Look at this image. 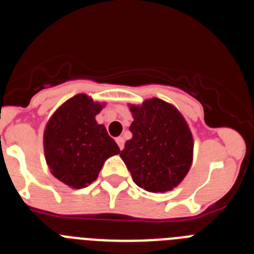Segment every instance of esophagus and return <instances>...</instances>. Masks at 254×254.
Returning <instances> with one entry per match:
<instances>
[{
    "label": "esophagus",
    "instance_id": "esophagus-1",
    "mask_svg": "<svg viewBox=\"0 0 254 254\" xmlns=\"http://www.w3.org/2000/svg\"><path fill=\"white\" fill-rule=\"evenodd\" d=\"M116 141H117V143H118V146H120V149L122 150L123 147H125V138H123V137H117Z\"/></svg>",
    "mask_w": 254,
    "mask_h": 254
}]
</instances>
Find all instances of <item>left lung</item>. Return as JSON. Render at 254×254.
Segmentation results:
<instances>
[{"instance_id":"1","label":"left lung","mask_w":254,"mask_h":254,"mask_svg":"<svg viewBox=\"0 0 254 254\" xmlns=\"http://www.w3.org/2000/svg\"><path fill=\"white\" fill-rule=\"evenodd\" d=\"M133 122L132 138L120 156L133 182L149 192L178 187L193 160V136L187 121L170 103L159 98L128 104Z\"/></svg>"}]
</instances>
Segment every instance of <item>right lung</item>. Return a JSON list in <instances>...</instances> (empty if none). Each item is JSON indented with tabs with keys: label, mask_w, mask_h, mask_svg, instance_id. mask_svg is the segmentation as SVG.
Instances as JSON below:
<instances>
[{
	"label": "right lung",
	"mask_w": 254,
	"mask_h": 254,
	"mask_svg": "<svg viewBox=\"0 0 254 254\" xmlns=\"http://www.w3.org/2000/svg\"><path fill=\"white\" fill-rule=\"evenodd\" d=\"M105 103L77 94L61 104L44 128L46 163L53 177L73 190L91 185L105 160L121 152L104 125L96 122Z\"/></svg>",
	"instance_id": "obj_1"
}]
</instances>
